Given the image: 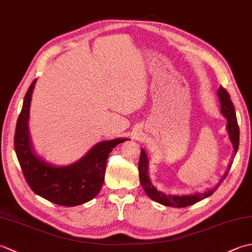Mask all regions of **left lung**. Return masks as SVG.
<instances>
[{
  "label": "left lung",
  "mask_w": 252,
  "mask_h": 252,
  "mask_svg": "<svg viewBox=\"0 0 252 252\" xmlns=\"http://www.w3.org/2000/svg\"><path fill=\"white\" fill-rule=\"evenodd\" d=\"M218 97L220 100L221 105V114L222 116L226 119V131L228 133L229 141H231L233 145V155L232 159L229 160L228 167L225 171V173L223 174L222 178L219 181V183L215 189H209L206 192H195V194L190 195H181V196H175V195H165L164 192L159 191L156 187H155L152 183L151 178H149L148 174V158L146 152L142 148L141 151V157L140 161H138V172H140V182L142 184V187L145 190L147 196L156 201L160 205L168 206V207H175V208H183L187 206H191L194 203L202 200L203 198H207L211 196L213 192H215L218 187L221 185L223 180L226 178L229 169H231V165L233 163V158L236 155L238 151V145H239V127L237 123V118H236V112H235L234 105L232 103V99L229 97V94L224 90L222 87L219 88L218 90Z\"/></svg>",
  "instance_id": "obj_1"
}]
</instances>
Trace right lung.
<instances>
[{"instance_id":"obj_1","label":"right lung","mask_w":252,"mask_h":252,"mask_svg":"<svg viewBox=\"0 0 252 252\" xmlns=\"http://www.w3.org/2000/svg\"><path fill=\"white\" fill-rule=\"evenodd\" d=\"M36 79L25 95L16 125L14 147L25 179L36 195L58 206L73 207L92 200L104 183L107 159L118 144L127 138L101 141L69 165H54L37 155L29 132L32 93Z\"/></svg>"}]
</instances>
